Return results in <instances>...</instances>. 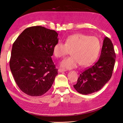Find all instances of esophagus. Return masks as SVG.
I'll list each match as a JSON object with an SVG mask.
<instances>
[{"label":"esophagus","mask_w":123,"mask_h":123,"mask_svg":"<svg viewBox=\"0 0 123 123\" xmlns=\"http://www.w3.org/2000/svg\"><path fill=\"white\" fill-rule=\"evenodd\" d=\"M58 71H59V72H63L66 71V69H60H60L58 70Z\"/></svg>","instance_id":"34e87169"}]
</instances>
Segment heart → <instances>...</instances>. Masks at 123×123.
Wrapping results in <instances>:
<instances>
[{"label": "heart", "mask_w": 123, "mask_h": 123, "mask_svg": "<svg viewBox=\"0 0 123 123\" xmlns=\"http://www.w3.org/2000/svg\"><path fill=\"white\" fill-rule=\"evenodd\" d=\"M100 43L97 37L89 36L82 33L69 36L65 44L59 42L53 48L54 55L61 58L70 53L72 55L64 59L60 66L65 69H71L79 64L87 67L95 61L100 51Z\"/></svg>", "instance_id": "obj_1"}]
</instances>
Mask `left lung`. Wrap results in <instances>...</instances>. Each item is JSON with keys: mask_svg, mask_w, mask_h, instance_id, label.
I'll use <instances>...</instances> for the list:
<instances>
[{"mask_svg": "<svg viewBox=\"0 0 123 123\" xmlns=\"http://www.w3.org/2000/svg\"><path fill=\"white\" fill-rule=\"evenodd\" d=\"M115 58L113 44L110 38L106 37L98 61L81 73L77 83L74 85L75 89L83 95L100 90L111 78Z\"/></svg>", "mask_w": 123, "mask_h": 123, "instance_id": "1", "label": "left lung"}]
</instances>
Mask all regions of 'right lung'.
<instances>
[{
  "mask_svg": "<svg viewBox=\"0 0 123 123\" xmlns=\"http://www.w3.org/2000/svg\"><path fill=\"white\" fill-rule=\"evenodd\" d=\"M57 36L56 31L36 26L26 28L13 43L10 69L23 92L41 96L52 87L57 74L51 58Z\"/></svg>",
  "mask_w": 123,
  "mask_h": 123,
  "instance_id": "right-lung-1",
  "label": "right lung"
}]
</instances>
